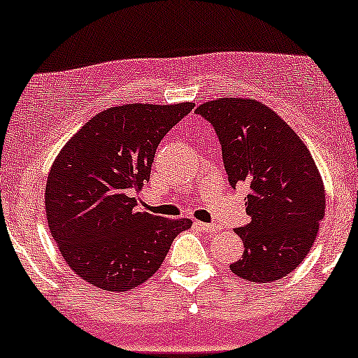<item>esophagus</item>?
<instances>
[{
    "label": "esophagus",
    "mask_w": 358,
    "mask_h": 358,
    "mask_svg": "<svg viewBox=\"0 0 358 358\" xmlns=\"http://www.w3.org/2000/svg\"><path fill=\"white\" fill-rule=\"evenodd\" d=\"M196 228H200L201 231H206V234H213V231H218L217 225H212V223H203V222H195Z\"/></svg>",
    "instance_id": "1"
}]
</instances>
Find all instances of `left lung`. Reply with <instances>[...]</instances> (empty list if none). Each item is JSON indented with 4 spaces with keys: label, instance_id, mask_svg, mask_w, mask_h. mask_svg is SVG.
<instances>
[{
    "label": "left lung",
    "instance_id": "obj_1",
    "mask_svg": "<svg viewBox=\"0 0 358 358\" xmlns=\"http://www.w3.org/2000/svg\"><path fill=\"white\" fill-rule=\"evenodd\" d=\"M195 111L217 131L228 182L250 188V223L235 228L245 250L231 272L257 283L283 278L308 255L325 215V187L312 155L257 100L218 98Z\"/></svg>",
    "mask_w": 358,
    "mask_h": 358
}]
</instances>
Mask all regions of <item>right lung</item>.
<instances>
[{
    "label": "right lung",
    "instance_id": "1",
    "mask_svg": "<svg viewBox=\"0 0 358 358\" xmlns=\"http://www.w3.org/2000/svg\"><path fill=\"white\" fill-rule=\"evenodd\" d=\"M193 103H131L103 110L51 165L45 206L68 266L93 287L128 292L160 268L188 218L138 212L133 193L150 180L158 145Z\"/></svg>",
    "mask_w": 358,
    "mask_h": 358
}]
</instances>
